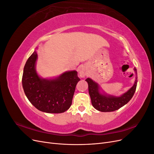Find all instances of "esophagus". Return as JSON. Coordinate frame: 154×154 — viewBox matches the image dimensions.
I'll return each instance as SVG.
<instances>
[{"instance_id":"1","label":"esophagus","mask_w":154,"mask_h":154,"mask_svg":"<svg viewBox=\"0 0 154 154\" xmlns=\"http://www.w3.org/2000/svg\"><path fill=\"white\" fill-rule=\"evenodd\" d=\"M87 74V69L84 66H81L79 67V75L81 78H84Z\"/></svg>"}]
</instances>
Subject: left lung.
Listing matches in <instances>:
<instances>
[{
	"instance_id": "8db88e82",
	"label": "left lung",
	"mask_w": 154,
	"mask_h": 154,
	"mask_svg": "<svg viewBox=\"0 0 154 154\" xmlns=\"http://www.w3.org/2000/svg\"><path fill=\"white\" fill-rule=\"evenodd\" d=\"M136 72V80L133 86L120 96L107 94L103 91L101 92V88L98 83L88 78L85 81L88 83V93L91 99V103L94 108L100 112H112L118 110L127 104L132 99L136 89L137 83V69H134Z\"/></svg>"
}]
</instances>
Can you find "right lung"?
I'll return each mask as SVG.
<instances>
[{"label": "right lung", "instance_id": "add662e5", "mask_svg": "<svg viewBox=\"0 0 154 154\" xmlns=\"http://www.w3.org/2000/svg\"><path fill=\"white\" fill-rule=\"evenodd\" d=\"M38 58L35 50L27 59L22 75V87L31 103L44 112L58 114L72 104L75 88L80 79L76 71H66L54 78H43L36 70Z\"/></svg>", "mask_w": 154, "mask_h": 154}]
</instances>
